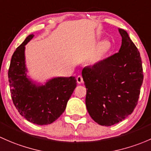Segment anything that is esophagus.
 I'll use <instances>...</instances> for the list:
<instances>
[{"label": "esophagus", "mask_w": 151, "mask_h": 151, "mask_svg": "<svg viewBox=\"0 0 151 151\" xmlns=\"http://www.w3.org/2000/svg\"><path fill=\"white\" fill-rule=\"evenodd\" d=\"M76 80H77L78 83L81 84V83H83V78H82L81 76H78L77 78H76Z\"/></svg>", "instance_id": "obj_1"}]
</instances>
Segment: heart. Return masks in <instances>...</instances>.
<instances>
[{
	"label": "heart",
	"mask_w": 151,
	"mask_h": 151,
	"mask_svg": "<svg viewBox=\"0 0 151 151\" xmlns=\"http://www.w3.org/2000/svg\"><path fill=\"white\" fill-rule=\"evenodd\" d=\"M109 47L110 43L108 41H102V42H100L98 47H97V52H96L94 57H93V60H94V61H97V60H99V59L100 58L101 56L108 50Z\"/></svg>",
	"instance_id": "b5f03b06"
}]
</instances>
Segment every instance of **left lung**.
Listing matches in <instances>:
<instances>
[{
	"mask_svg": "<svg viewBox=\"0 0 151 151\" xmlns=\"http://www.w3.org/2000/svg\"><path fill=\"white\" fill-rule=\"evenodd\" d=\"M119 31L122 37L119 52L82 70L87 110L94 122L105 127L132 114L143 81L139 51L127 31Z\"/></svg>",
	"mask_w": 151,
	"mask_h": 151,
	"instance_id": "8db88e82",
	"label": "left lung"
}]
</instances>
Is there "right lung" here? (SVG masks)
I'll return each mask as SVG.
<instances>
[{"label": "right lung", "instance_id": "add662e5", "mask_svg": "<svg viewBox=\"0 0 151 151\" xmlns=\"http://www.w3.org/2000/svg\"><path fill=\"white\" fill-rule=\"evenodd\" d=\"M34 37L29 35L14 52L9 69L11 95L21 116L38 125L55 122L65 111L67 103L76 87V79L56 77L45 84L37 83L27 75L25 45Z\"/></svg>", "mask_w": 151, "mask_h": 151}]
</instances>
